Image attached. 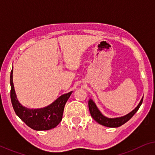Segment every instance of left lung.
Segmentation results:
<instances>
[{
  "instance_id": "obj_1",
  "label": "left lung",
  "mask_w": 155,
  "mask_h": 155,
  "mask_svg": "<svg viewBox=\"0 0 155 155\" xmlns=\"http://www.w3.org/2000/svg\"><path fill=\"white\" fill-rule=\"evenodd\" d=\"M143 97L141 99L140 101L138 104V105L126 115L124 116H120V117H116V118H108L104 115L101 114V112L99 111L98 107H97L96 104L94 101L92 100V99H90L88 101V106L89 109H90V112L92 117L98 123V124L102 125L104 126L109 127V128H117L119 127L130 119L133 117V115L136 113L137 110L139 109L142 103H143Z\"/></svg>"
}]
</instances>
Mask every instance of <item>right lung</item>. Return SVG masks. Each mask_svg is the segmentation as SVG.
Returning <instances> with one entry per match:
<instances>
[{
	"instance_id": "1",
	"label": "right lung",
	"mask_w": 155,
	"mask_h": 155,
	"mask_svg": "<svg viewBox=\"0 0 155 155\" xmlns=\"http://www.w3.org/2000/svg\"><path fill=\"white\" fill-rule=\"evenodd\" d=\"M13 68L10 73V98L17 116L29 128L35 130H48L58 126L63 117L65 104L72 92L61 95L47 107L39 109H29L21 104L17 97L12 80Z\"/></svg>"
}]
</instances>
